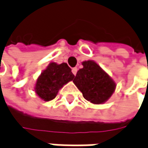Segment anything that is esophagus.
I'll return each mask as SVG.
<instances>
[{
  "label": "esophagus",
  "instance_id": "34e87169",
  "mask_svg": "<svg viewBox=\"0 0 148 148\" xmlns=\"http://www.w3.org/2000/svg\"><path fill=\"white\" fill-rule=\"evenodd\" d=\"M77 72V67H75V68H72V73H73L75 76H76Z\"/></svg>",
  "mask_w": 148,
  "mask_h": 148
}]
</instances>
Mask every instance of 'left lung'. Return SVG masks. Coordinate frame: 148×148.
Returning a JSON list of instances; mask_svg holds the SVG:
<instances>
[{"label":"left lung","mask_w":148,"mask_h":148,"mask_svg":"<svg viewBox=\"0 0 148 148\" xmlns=\"http://www.w3.org/2000/svg\"><path fill=\"white\" fill-rule=\"evenodd\" d=\"M73 83L83 93L84 99L93 104H102L113 94L116 83L94 60L83 61Z\"/></svg>","instance_id":"left-lung-1"}]
</instances>
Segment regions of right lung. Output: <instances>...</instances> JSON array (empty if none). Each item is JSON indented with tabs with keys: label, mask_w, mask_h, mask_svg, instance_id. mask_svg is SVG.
Instances as JSON below:
<instances>
[{
	"label": "right lung",
	"mask_w": 148,
	"mask_h": 148,
	"mask_svg": "<svg viewBox=\"0 0 148 148\" xmlns=\"http://www.w3.org/2000/svg\"><path fill=\"white\" fill-rule=\"evenodd\" d=\"M74 75L66 63L58 65L52 62L38 77L36 86V94L43 101H49L54 99L59 90L67 83L72 81Z\"/></svg>",
	"instance_id": "obj_1"
}]
</instances>
